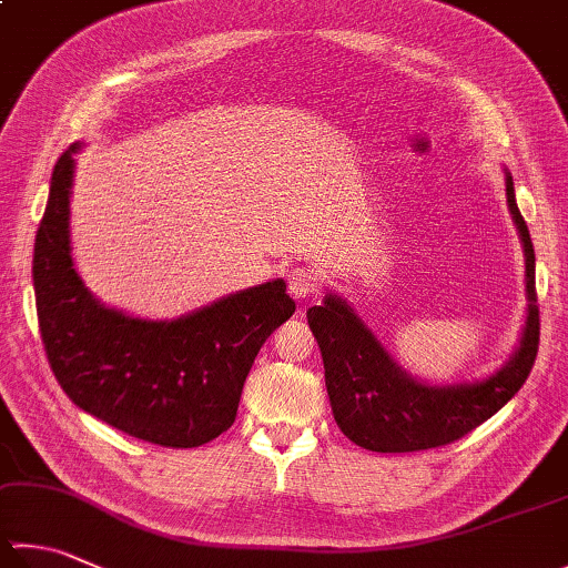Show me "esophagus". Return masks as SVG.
<instances>
[{
  "mask_svg": "<svg viewBox=\"0 0 568 568\" xmlns=\"http://www.w3.org/2000/svg\"><path fill=\"white\" fill-rule=\"evenodd\" d=\"M286 284H288V292H292L296 298H304L318 288V272L312 270V266H292L286 274Z\"/></svg>",
  "mask_w": 568,
  "mask_h": 568,
  "instance_id": "34e87169",
  "label": "esophagus"
}]
</instances>
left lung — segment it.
<instances>
[{"instance_id":"1","label":"left lung","mask_w":568,"mask_h":568,"mask_svg":"<svg viewBox=\"0 0 568 568\" xmlns=\"http://www.w3.org/2000/svg\"><path fill=\"white\" fill-rule=\"evenodd\" d=\"M507 202L527 254L529 316L521 346L505 368L473 385L430 388L395 366L376 336L336 296L306 312L324 356L326 390L336 423L348 440L373 453H417L450 445L489 420L529 378L539 351V306L534 244L507 175Z\"/></svg>"}]
</instances>
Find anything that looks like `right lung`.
Here are the masks:
<instances>
[{
	"instance_id": "1",
	"label": "right lung",
	"mask_w": 568,
	"mask_h": 568,
	"mask_svg": "<svg viewBox=\"0 0 568 568\" xmlns=\"http://www.w3.org/2000/svg\"><path fill=\"white\" fill-rule=\"evenodd\" d=\"M71 145L53 165L34 242L41 341L63 393L81 410L143 443L197 447L234 423L247 373L276 326L296 312L284 280L178 321H141L101 306L71 260Z\"/></svg>"
}]
</instances>
